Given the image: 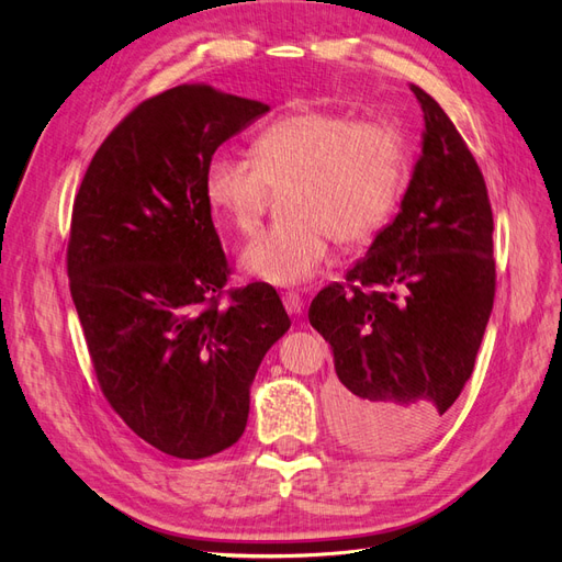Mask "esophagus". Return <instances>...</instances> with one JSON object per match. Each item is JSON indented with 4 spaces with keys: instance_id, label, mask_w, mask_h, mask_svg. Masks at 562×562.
Wrapping results in <instances>:
<instances>
[{
    "instance_id": "1",
    "label": "esophagus",
    "mask_w": 562,
    "mask_h": 562,
    "mask_svg": "<svg viewBox=\"0 0 562 562\" xmlns=\"http://www.w3.org/2000/svg\"><path fill=\"white\" fill-rule=\"evenodd\" d=\"M283 307L288 310V314H300L304 310V297L300 295V291H285Z\"/></svg>"
}]
</instances>
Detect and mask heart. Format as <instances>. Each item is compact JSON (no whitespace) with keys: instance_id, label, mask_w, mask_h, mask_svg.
Here are the masks:
<instances>
[{"instance_id":"heart-1","label":"heart","mask_w":562,"mask_h":562,"mask_svg":"<svg viewBox=\"0 0 562 562\" xmlns=\"http://www.w3.org/2000/svg\"><path fill=\"white\" fill-rule=\"evenodd\" d=\"M411 171V147L389 119H353L302 110L271 122L250 145V159L215 155L203 171L211 209L234 234L262 225L274 192L285 217L241 258L252 279L297 285L318 274L333 239L363 246L396 211Z\"/></svg>"}]
</instances>
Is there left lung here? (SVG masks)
Returning a JSON list of instances; mask_svg holds the SVG:
<instances>
[{
  "instance_id": "left-lung-1",
  "label": "left lung",
  "mask_w": 562,
  "mask_h": 562,
  "mask_svg": "<svg viewBox=\"0 0 562 562\" xmlns=\"http://www.w3.org/2000/svg\"><path fill=\"white\" fill-rule=\"evenodd\" d=\"M411 89L427 131L401 211L310 307L335 356L337 434L363 452H403L438 427L471 378L495 302L483 173L436 100Z\"/></svg>"
}]
</instances>
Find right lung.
Wrapping results in <instances>:
<instances>
[{"label": "right lung", "mask_w": 562, "mask_h": 562, "mask_svg": "<svg viewBox=\"0 0 562 562\" xmlns=\"http://www.w3.org/2000/svg\"><path fill=\"white\" fill-rule=\"evenodd\" d=\"M269 108L182 83L126 114L75 196L67 277L100 391L149 446L203 459L241 438L250 384L291 328L269 283L229 288L203 171Z\"/></svg>", "instance_id": "1"}]
</instances>
